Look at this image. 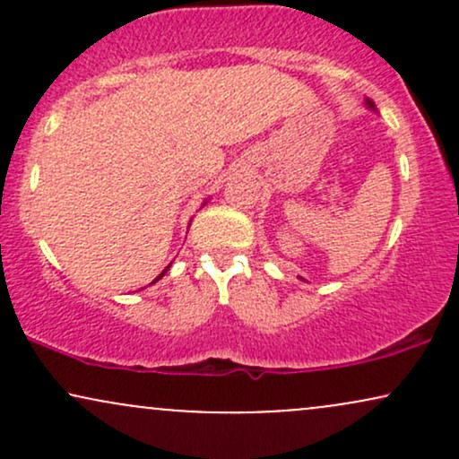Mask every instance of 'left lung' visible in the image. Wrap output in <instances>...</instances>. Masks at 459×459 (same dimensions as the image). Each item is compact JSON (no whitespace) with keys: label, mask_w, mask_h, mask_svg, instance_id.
Returning <instances> with one entry per match:
<instances>
[{"label":"left lung","mask_w":459,"mask_h":459,"mask_svg":"<svg viewBox=\"0 0 459 459\" xmlns=\"http://www.w3.org/2000/svg\"><path fill=\"white\" fill-rule=\"evenodd\" d=\"M367 103H368V108H376V105H373L371 101H367Z\"/></svg>","instance_id":"obj_1"}]
</instances>
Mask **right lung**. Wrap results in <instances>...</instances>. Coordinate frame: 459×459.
Returning a JSON list of instances; mask_svg holds the SVG:
<instances>
[{
  "instance_id": "add662e5",
  "label": "right lung",
  "mask_w": 459,
  "mask_h": 459,
  "mask_svg": "<svg viewBox=\"0 0 459 459\" xmlns=\"http://www.w3.org/2000/svg\"><path fill=\"white\" fill-rule=\"evenodd\" d=\"M163 273H166V270H163V272H161V273H160V276H157V278H155V281H160V278H161V276H163Z\"/></svg>"
}]
</instances>
